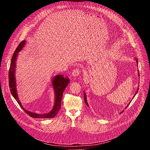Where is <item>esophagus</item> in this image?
<instances>
[{
	"label": "esophagus",
	"instance_id": "obj_1",
	"mask_svg": "<svg viewBox=\"0 0 150 150\" xmlns=\"http://www.w3.org/2000/svg\"><path fill=\"white\" fill-rule=\"evenodd\" d=\"M79 74H80V71H79V69L76 68V69L73 70V71H72V76L75 77V76H78V75H79Z\"/></svg>",
	"mask_w": 150,
	"mask_h": 150
}]
</instances>
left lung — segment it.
<instances>
[{"instance_id": "1", "label": "left lung", "mask_w": 150, "mask_h": 150, "mask_svg": "<svg viewBox=\"0 0 150 150\" xmlns=\"http://www.w3.org/2000/svg\"><path fill=\"white\" fill-rule=\"evenodd\" d=\"M136 62H137V65H138V59H136ZM138 76L139 77V71H138ZM138 89H139V88H138V89H137V91H136V93H135V94L134 95V97H135V95L137 94V93H138ZM83 94H84V101H85V104H86L87 105V106H88V107H89V105H88V103H87V96H86V94H85V93H83ZM134 97H133V98H134ZM131 101H130L129 103L127 104V105H126V108H125V109H126L127 107L129 105V104H130V103H131ZM123 111H124V110H122V112L120 113H120H122Z\"/></svg>"}]
</instances>
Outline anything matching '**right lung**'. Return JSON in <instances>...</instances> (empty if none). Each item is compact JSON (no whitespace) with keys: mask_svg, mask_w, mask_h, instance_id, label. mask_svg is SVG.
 I'll return each mask as SVG.
<instances>
[{"mask_svg":"<svg viewBox=\"0 0 150 150\" xmlns=\"http://www.w3.org/2000/svg\"><path fill=\"white\" fill-rule=\"evenodd\" d=\"M26 43L25 40L21 42L16 49L15 52L12 55V57L11 62V65L9 71V85L10 88L11 93L20 107L25 111V112L33 118H53L54 117L59 110L61 108V100L63 96V93L65 88L67 87L69 82L68 78H65L63 75H57L53 78L52 81V85L53 86L54 92V103L53 108L50 112L47 113L38 114L30 112L23 108L20 100H19L17 91H16V83L15 79V68H16V58L18 55V53L23 49Z\"/></svg>","mask_w":150,"mask_h":150,"instance_id":"right-lung-1","label":"right lung"}]
</instances>
